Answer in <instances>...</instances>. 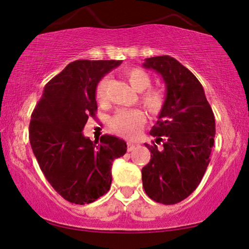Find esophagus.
Listing matches in <instances>:
<instances>
[{"mask_svg": "<svg viewBox=\"0 0 249 249\" xmlns=\"http://www.w3.org/2000/svg\"><path fill=\"white\" fill-rule=\"evenodd\" d=\"M126 145H127V151H128V152H131V151L134 150V147L136 146L134 143H131V142L126 143Z\"/></svg>", "mask_w": 249, "mask_h": 249, "instance_id": "1", "label": "esophagus"}]
</instances>
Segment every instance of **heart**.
<instances>
[{
  "label": "heart",
  "mask_w": 249,
  "mask_h": 249,
  "mask_svg": "<svg viewBox=\"0 0 249 249\" xmlns=\"http://www.w3.org/2000/svg\"><path fill=\"white\" fill-rule=\"evenodd\" d=\"M125 79L128 81L133 89L140 91V103L148 114L152 116L160 115L165 108L166 97L165 91L160 88H148L151 86L152 79L146 70L140 67H133L124 71ZM109 79L103 78L98 81L95 89L96 99L99 104H104L107 99V87H108ZM143 114L137 109H121L114 115L110 120V128L117 135L123 137H134L141 125L143 124Z\"/></svg>",
  "instance_id": "heart-1"
}]
</instances>
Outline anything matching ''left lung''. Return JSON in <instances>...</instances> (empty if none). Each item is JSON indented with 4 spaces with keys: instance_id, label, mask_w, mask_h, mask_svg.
I'll use <instances>...</instances> for the list:
<instances>
[{
    "instance_id": "1",
    "label": "left lung",
    "mask_w": 249,
    "mask_h": 249,
    "mask_svg": "<svg viewBox=\"0 0 249 249\" xmlns=\"http://www.w3.org/2000/svg\"><path fill=\"white\" fill-rule=\"evenodd\" d=\"M143 66L163 77L168 97L150 132L163 148L145 144L151 160L142 169L143 188L154 201L174 205L201 182L214 142V115L202 85L176 59L158 55L145 59Z\"/></svg>"
}]
</instances>
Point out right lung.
<instances>
[{
    "instance_id": "right-lung-1",
    "label": "right lung",
    "mask_w": 249,
    "mask_h": 249,
    "mask_svg": "<svg viewBox=\"0 0 249 249\" xmlns=\"http://www.w3.org/2000/svg\"><path fill=\"white\" fill-rule=\"evenodd\" d=\"M121 60H76L54 76L31 115L29 139L40 169L67 201L85 205L107 194L115 159L126 143L103 135L101 143L85 137L88 117L97 112L95 89Z\"/></svg>"
}]
</instances>
